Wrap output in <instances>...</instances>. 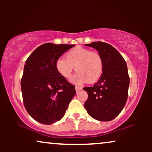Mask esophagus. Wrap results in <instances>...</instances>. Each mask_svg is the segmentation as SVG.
<instances>
[{"label":"esophagus","mask_w":152,"mask_h":152,"mask_svg":"<svg viewBox=\"0 0 152 152\" xmlns=\"http://www.w3.org/2000/svg\"><path fill=\"white\" fill-rule=\"evenodd\" d=\"M75 88H76V91L78 92V91H80V90L82 89V87L80 86H75Z\"/></svg>","instance_id":"esophagus-1"}]
</instances>
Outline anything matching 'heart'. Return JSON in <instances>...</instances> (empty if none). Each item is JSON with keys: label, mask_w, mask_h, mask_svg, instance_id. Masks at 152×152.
<instances>
[{"label": "heart", "mask_w": 152, "mask_h": 152, "mask_svg": "<svg viewBox=\"0 0 152 152\" xmlns=\"http://www.w3.org/2000/svg\"><path fill=\"white\" fill-rule=\"evenodd\" d=\"M74 67L77 74L73 78V81L78 84L86 81L93 83L102 76L104 63L96 52L76 47L66 54V59L59 58L56 62V69L65 79L71 78Z\"/></svg>", "instance_id": "1"}]
</instances>
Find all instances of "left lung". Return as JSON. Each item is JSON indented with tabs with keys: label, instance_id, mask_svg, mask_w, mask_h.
Masks as SVG:
<instances>
[{
	"label": "left lung",
	"instance_id": "obj_1",
	"mask_svg": "<svg viewBox=\"0 0 152 152\" xmlns=\"http://www.w3.org/2000/svg\"><path fill=\"white\" fill-rule=\"evenodd\" d=\"M98 50L104 63L103 74L93 86L84 87L88 114L101 121H109L121 113L128 98L129 76L126 63L119 52L108 43L97 41L86 44Z\"/></svg>",
	"mask_w": 152,
	"mask_h": 152
}]
</instances>
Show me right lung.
<instances>
[{"label": "right lung", "instance_id": "add662e5", "mask_svg": "<svg viewBox=\"0 0 152 152\" xmlns=\"http://www.w3.org/2000/svg\"><path fill=\"white\" fill-rule=\"evenodd\" d=\"M74 46L44 43L26 60L20 81L23 101L28 114L39 123L48 125L61 119L76 93L56 69L57 59Z\"/></svg>", "mask_w": 152, "mask_h": 152}]
</instances>
